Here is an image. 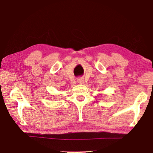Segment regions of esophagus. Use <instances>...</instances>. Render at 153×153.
<instances>
[{
  "label": "esophagus",
  "mask_w": 153,
  "mask_h": 153,
  "mask_svg": "<svg viewBox=\"0 0 153 153\" xmlns=\"http://www.w3.org/2000/svg\"><path fill=\"white\" fill-rule=\"evenodd\" d=\"M77 81V83L79 84H82L83 83H84V79H83V78H78Z\"/></svg>",
  "instance_id": "34e87169"
}]
</instances>
